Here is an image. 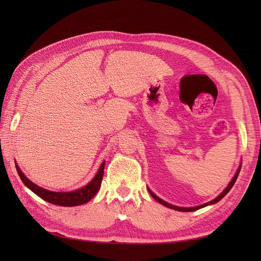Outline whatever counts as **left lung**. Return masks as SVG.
<instances>
[{
  "mask_svg": "<svg viewBox=\"0 0 261 261\" xmlns=\"http://www.w3.org/2000/svg\"><path fill=\"white\" fill-rule=\"evenodd\" d=\"M241 167H242V164H240V167H239V169H238V171H236V173H235V175L233 176V178L231 179V181L230 183H228V185L224 188V191L221 193L217 198H215V199H212L211 201H209V202H206V203H203V204H200V206H196V207H188V208H186V207H178V206H174V204H171V203H169V202H167V201H164L163 199H161V198H159V197H158L156 195H154L151 191H150V189L148 188V192L150 193V195L152 196V198H154L158 202H160L161 204H163V206H165V207H168V208H170V209H173V210H177V211H183V212H191V211H196V210H198V209H201V208H203V207H207V206H210V204H213V203H217L218 201H220L221 199L223 198V197L231 191V188L233 187V185H234V183L236 181V179H238V176H239V174H240V171H241Z\"/></svg>",
  "mask_w": 261,
  "mask_h": 261,
  "instance_id": "left-lung-1",
  "label": "left lung"
}]
</instances>
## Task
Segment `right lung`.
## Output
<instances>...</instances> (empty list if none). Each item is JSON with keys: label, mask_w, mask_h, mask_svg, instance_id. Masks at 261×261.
Returning a JSON list of instances; mask_svg holds the SVG:
<instances>
[{"label": "right lung", "mask_w": 261, "mask_h": 261, "mask_svg": "<svg viewBox=\"0 0 261 261\" xmlns=\"http://www.w3.org/2000/svg\"><path fill=\"white\" fill-rule=\"evenodd\" d=\"M105 164H106V161L101 163L97 174L94 175V177L89 181L88 184L83 186L82 188L76 189V191H72V192H52L38 186L37 184L34 183V181H31L29 178H27V176L21 172L18 165L15 163L18 175L22 180V183L25 184V186H27L31 192H34L37 196L40 197V198H42L43 200L53 204H57V206H62V207H74V206H80V204L88 202L92 197L98 193L99 188L101 186L102 177H103V173H105Z\"/></svg>", "instance_id": "obj_1"}]
</instances>
